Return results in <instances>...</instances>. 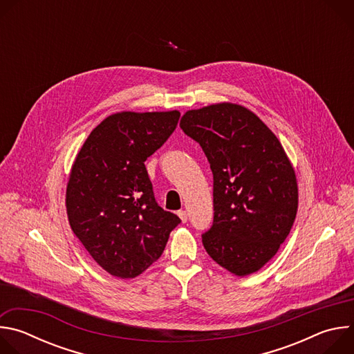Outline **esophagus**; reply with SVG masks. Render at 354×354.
<instances>
[{"instance_id":"34e87169","label":"esophagus","mask_w":354,"mask_h":354,"mask_svg":"<svg viewBox=\"0 0 354 354\" xmlns=\"http://www.w3.org/2000/svg\"><path fill=\"white\" fill-rule=\"evenodd\" d=\"M178 216H179V218L182 220V223H186V221H187V213H186L185 210H179V212H178Z\"/></svg>"}]
</instances>
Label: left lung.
Segmentation results:
<instances>
[{
  "label": "left lung",
  "mask_w": 354,
  "mask_h": 354,
  "mask_svg": "<svg viewBox=\"0 0 354 354\" xmlns=\"http://www.w3.org/2000/svg\"><path fill=\"white\" fill-rule=\"evenodd\" d=\"M180 129L213 172L214 218L205 249L236 276L258 272L284 242L297 214L294 169L272 130L250 111L217 104L189 111Z\"/></svg>",
  "instance_id": "8db88e82"
}]
</instances>
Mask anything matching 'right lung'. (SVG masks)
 <instances>
[{"label":"right lung","instance_id":"1","mask_svg":"<svg viewBox=\"0 0 354 354\" xmlns=\"http://www.w3.org/2000/svg\"><path fill=\"white\" fill-rule=\"evenodd\" d=\"M180 113L122 112L84 142L67 185L71 230L93 261L131 279L162 255L180 218L158 206L145 160L169 138Z\"/></svg>","mask_w":354,"mask_h":354}]
</instances>
